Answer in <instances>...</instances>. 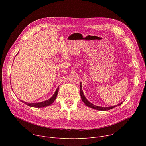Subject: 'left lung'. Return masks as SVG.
<instances>
[{
	"label": "left lung",
	"instance_id": "8db88e82",
	"mask_svg": "<svg viewBox=\"0 0 146 146\" xmlns=\"http://www.w3.org/2000/svg\"><path fill=\"white\" fill-rule=\"evenodd\" d=\"M80 95H81V99L82 100V102H84L85 103V105L89 107V108H91L92 109H95V110H100V111H107V110H109L110 109H112L115 107H117L119 105H121V104L123 103V102H122L121 103L118 104L117 105H115V106H110V107H101V106H96L95 105H94V104H92V103H91L90 102L88 101V100L86 98V96H84V93H83V91H82V84L81 82H80Z\"/></svg>",
	"mask_w": 146,
	"mask_h": 146
}]
</instances>
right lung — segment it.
<instances>
[{
	"mask_svg": "<svg viewBox=\"0 0 146 146\" xmlns=\"http://www.w3.org/2000/svg\"><path fill=\"white\" fill-rule=\"evenodd\" d=\"M18 52H19V51H18ZM58 90H59V87L56 90V91H55V93L54 94V95L50 99H48L47 100H44V101L41 102H38V103H28V102H26L23 101V100H21V99H19V100L21 102L25 103V105L30 106V107H33V108H44V107H46V106H50L51 104H52L54 102V100H55V99H56V98L57 96Z\"/></svg>",
	"mask_w": 146,
	"mask_h": 146,
	"instance_id": "add662e5",
	"label": "right lung"
}]
</instances>
